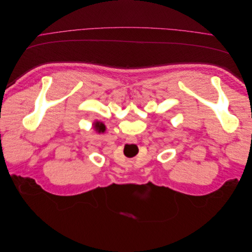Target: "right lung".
<instances>
[{"instance_id":"add662e5","label":"right lung","mask_w":252,"mask_h":252,"mask_svg":"<svg viewBox=\"0 0 252 252\" xmlns=\"http://www.w3.org/2000/svg\"><path fill=\"white\" fill-rule=\"evenodd\" d=\"M94 126H95V129L98 132H104L105 131V125L103 123L96 122V123H94Z\"/></svg>"}]
</instances>
